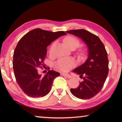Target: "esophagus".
Returning a JSON list of instances; mask_svg holds the SVG:
<instances>
[{"instance_id": "obj_1", "label": "esophagus", "mask_w": 122, "mask_h": 122, "mask_svg": "<svg viewBox=\"0 0 122 122\" xmlns=\"http://www.w3.org/2000/svg\"><path fill=\"white\" fill-rule=\"evenodd\" d=\"M62 75L63 76H66V77H67V78H70L71 77V75H69L68 74H65V73H63L62 74Z\"/></svg>"}]
</instances>
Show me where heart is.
Here are the masks:
<instances>
[{"label":"heart","instance_id":"b5f03b06","mask_svg":"<svg viewBox=\"0 0 122 122\" xmlns=\"http://www.w3.org/2000/svg\"><path fill=\"white\" fill-rule=\"evenodd\" d=\"M64 44L69 48L73 47L77 48L80 45V41L78 39L73 36H68L63 40ZM53 45L50 48V53L52 52ZM75 66V62L73 60L69 58H61L55 63V67L62 71H68Z\"/></svg>","mask_w":122,"mask_h":122}]
</instances>
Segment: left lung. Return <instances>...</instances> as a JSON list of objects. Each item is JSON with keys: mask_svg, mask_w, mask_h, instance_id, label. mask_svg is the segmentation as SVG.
Wrapping results in <instances>:
<instances>
[{"mask_svg": "<svg viewBox=\"0 0 122 122\" xmlns=\"http://www.w3.org/2000/svg\"><path fill=\"white\" fill-rule=\"evenodd\" d=\"M81 39L88 48V58L84 63L73 72L83 79L80 85L71 92L74 96L90 99L96 95L102 88L109 72L108 54L104 45L97 36L83 29L66 31Z\"/></svg>", "mask_w": 122, "mask_h": 122, "instance_id": "obj_1", "label": "left lung"}]
</instances>
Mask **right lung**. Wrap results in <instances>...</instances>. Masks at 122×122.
Instances as JSON below:
<instances>
[{
  "label": "right lung",
  "instance_id": "right-lung-1",
  "mask_svg": "<svg viewBox=\"0 0 122 122\" xmlns=\"http://www.w3.org/2000/svg\"><path fill=\"white\" fill-rule=\"evenodd\" d=\"M66 34L63 31L53 32L36 28L18 42L13 54V71L18 85L27 95L40 97L50 92L54 80L60 74L51 70L42 76L36 68L44 66L47 47Z\"/></svg>",
  "mask_w": 122,
  "mask_h": 122
}]
</instances>
